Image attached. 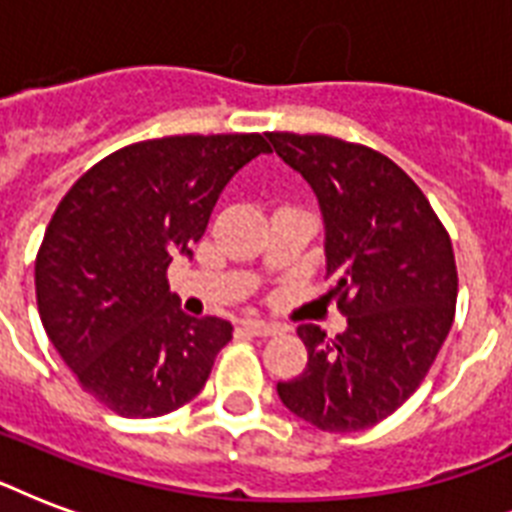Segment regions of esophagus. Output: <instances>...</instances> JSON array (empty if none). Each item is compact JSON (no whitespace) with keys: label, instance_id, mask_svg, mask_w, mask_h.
<instances>
[{"label":"esophagus","instance_id":"34e87169","mask_svg":"<svg viewBox=\"0 0 512 512\" xmlns=\"http://www.w3.org/2000/svg\"><path fill=\"white\" fill-rule=\"evenodd\" d=\"M241 327L247 329L249 335H257V337H271V335H279L281 332V327H276V324H268V321H260V319L241 321Z\"/></svg>","mask_w":512,"mask_h":512}]
</instances>
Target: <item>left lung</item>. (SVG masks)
Listing matches in <instances>:
<instances>
[{
    "label": "left lung",
    "instance_id": "obj_1",
    "mask_svg": "<svg viewBox=\"0 0 512 512\" xmlns=\"http://www.w3.org/2000/svg\"><path fill=\"white\" fill-rule=\"evenodd\" d=\"M268 140L319 199L327 276H335L327 297L348 316L335 337L297 327L308 366L276 393L313 428H372L417 390L452 329V241L388 156L329 135L268 132Z\"/></svg>",
    "mask_w": 512,
    "mask_h": 512
}]
</instances>
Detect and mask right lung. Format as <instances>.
Here are the masks:
<instances>
[{
	"label": "right lung",
	"instance_id": "obj_1",
	"mask_svg": "<svg viewBox=\"0 0 512 512\" xmlns=\"http://www.w3.org/2000/svg\"><path fill=\"white\" fill-rule=\"evenodd\" d=\"M263 135H172L114 151L55 209L36 255L44 332L82 388L122 417H162L204 388L225 319H193L167 284Z\"/></svg>",
	"mask_w": 512,
	"mask_h": 512
}]
</instances>
